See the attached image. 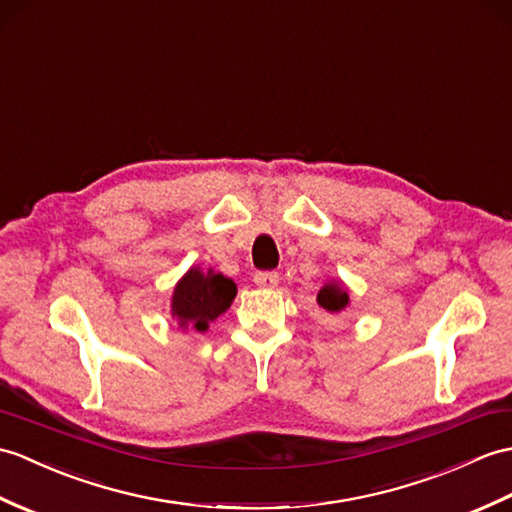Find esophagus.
I'll list each match as a JSON object with an SVG mask.
<instances>
[{
  "label": "esophagus",
  "instance_id": "esophagus-1",
  "mask_svg": "<svg viewBox=\"0 0 512 512\" xmlns=\"http://www.w3.org/2000/svg\"><path fill=\"white\" fill-rule=\"evenodd\" d=\"M253 281L259 285V288H275V285L279 283V272H275V270H259V272H255Z\"/></svg>",
  "mask_w": 512,
  "mask_h": 512
}]
</instances>
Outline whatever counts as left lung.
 <instances>
[{
  "label": "left lung",
  "instance_id": "1",
  "mask_svg": "<svg viewBox=\"0 0 512 512\" xmlns=\"http://www.w3.org/2000/svg\"><path fill=\"white\" fill-rule=\"evenodd\" d=\"M318 303L325 307L327 312H340L349 303V294L338 283H327L323 290L318 292Z\"/></svg>",
  "mask_w": 512,
  "mask_h": 512
}]
</instances>
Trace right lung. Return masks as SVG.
Listing matches in <instances>:
<instances>
[{
  "label": "right lung",
  "instance_id": "obj_1",
  "mask_svg": "<svg viewBox=\"0 0 512 512\" xmlns=\"http://www.w3.org/2000/svg\"><path fill=\"white\" fill-rule=\"evenodd\" d=\"M235 283L224 275H213L192 268L176 285L172 299V314L178 320V327L205 331L211 320L229 310L235 299Z\"/></svg>",
  "mask_w": 512,
  "mask_h": 512
}]
</instances>
